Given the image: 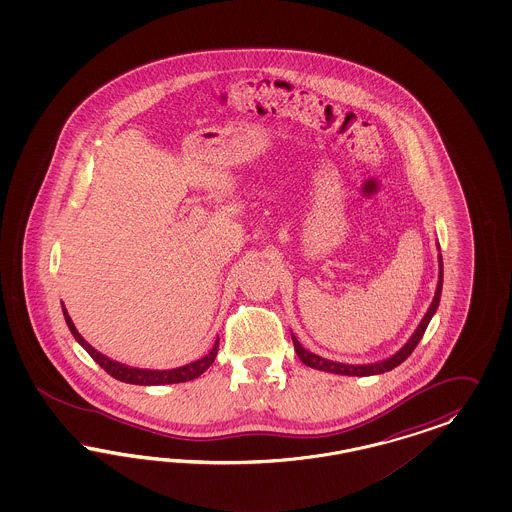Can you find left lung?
<instances>
[{"instance_id":"1","label":"left lung","mask_w":512,"mask_h":512,"mask_svg":"<svg viewBox=\"0 0 512 512\" xmlns=\"http://www.w3.org/2000/svg\"><path fill=\"white\" fill-rule=\"evenodd\" d=\"M437 251H441L437 246ZM437 261H439V276H437V287H435L434 300L430 304V308L426 311V315L422 317L417 330L411 334V338L407 340V343L403 345L402 349L392 355V357L385 358L381 362H373V364H343V362H334V360H326V358L319 357L315 353H310L308 349H304L300 345V341L296 340L295 334L293 336V343H295V351L298 358L310 366L313 370H321V372L336 373V375H357V377H366V375H377V373L390 372L394 370L396 366H400L405 358L409 357L415 347L419 345V341L422 340L426 328L430 325L432 317L435 315V311L439 308V300H441V289H443V257L441 253L437 255Z\"/></svg>"}]
</instances>
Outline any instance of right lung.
<instances>
[{"instance_id": "add662e5", "label": "right lung", "mask_w": 512, "mask_h": 512, "mask_svg": "<svg viewBox=\"0 0 512 512\" xmlns=\"http://www.w3.org/2000/svg\"><path fill=\"white\" fill-rule=\"evenodd\" d=\"M63 317H65V323L69 326L71 334L75 336V340L88 351V355L105 370V372L112 375L114 379L122 381V383H129V385H142V387H157V385H172V383H186L191 379H197L199 375L206 372L214 360H216L217 347H219V338L214 341V347L210 349L208 355L199 358V360H193L186 366H180V368H172V370H146V368H133V366H125L120 364L112 358L101 355L97 349H93L92 345L88 341L84 340L80 334H78L77 326L73 325L69 313L65 310V306L62 304Z\"/></svg>"}]
</instances>
